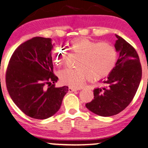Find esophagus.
Returning a JSON list of instances; mask_svg holds the SVG:
<instances>
[{"mask_svg": "<svg viewBox=\"0 0 148 148\" xmlns=\"http://www.w3.org/2000/svg\"><path fill=\"white\" fill-rule=\"evenodd\" d=\"M68 90H69V92H74V91L78 90L76 89V88H69Z\"/></svg>", "mask_w": 148, "mask_h": 148, "instance_id": "esophagus-1", "label": "esophagus"}]
</instances>
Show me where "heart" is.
Here are the masks:
<instances>
[{"instance_id": "b5f03b06", "label": "heart", "mask_w": 148, "mask_h": 148, "mask_svg": "<svg viewBox=\"0 0 148 148\" xmlns=\"http://www.w3.org/2000/svg\"><path fill=\"white\" fill-rule=\"evenodd\" d=\"M68 50L79 56L76 69H64L58 73L60 81L71 88H79L86 79L98 81L112 72L118 60L116 49L108 42H98L87 37H77L67 44ZM65 52L60 48L54 49L51 59L58 67L65 60Z\"/></svg>"}]
</instances>
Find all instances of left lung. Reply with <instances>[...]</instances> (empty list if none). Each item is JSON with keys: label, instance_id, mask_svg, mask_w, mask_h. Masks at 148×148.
<instances>
[{"label": "left lung", "instance_id": "8db88e82", "mask_svg": "<svg viewBox=\"0 0 148 148\" xmlns=\"http://www.w3.org/2000/svg\"><path fill=\"white\" fill-rule=\"evenodd\" d=\"M115 36V48L119 52L116 65L103 81L106 86L95 89L94 99L86 104L88 110L103 117L118 114L130 104L142 76L141 64L136 51L121 37Z\"/></svg>", "mask_w": 148, "mask_h": 148}]
</instances>
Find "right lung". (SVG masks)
<instances>
[{"mask_svg":"<svg viewBox=\"0 0 148 148\" xmlns=\"http://www.w3.org/2000/svg\"><path fill=\"white\" fill-rule=\"evenodd\" d=\"M51 39L35 37L18 46L6 71V86L10 97L25 115L47 119L60 109L67 86L56 88Z\"/></svg>","mask_w":148,"mask_h":148,"instance_id":"obj_1","label":"right lung"}]
</instances>
